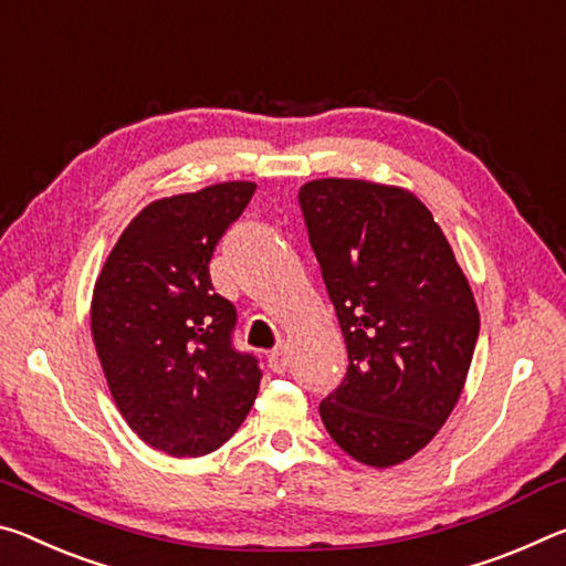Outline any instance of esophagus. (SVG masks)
Listing matches in <instances>:
<instances>
[{
	"label": "esophagus",
	"instance_id": "34e87169",
	"mask_svg": "<svg viewBox=\"0 0 566 566\" xmlns=\"http://www.w3.org/2000/svg\"><path fill=\"white\" fill-rule=\"evenodd\" d=\"M268 366H271L275 374H285V370H289V366H291V354H289V346L285 344H281V346H275L271 354H268Z\"/></svg>",
	"mask_w": 566,
	"mask_h": 566
}]
</instances>
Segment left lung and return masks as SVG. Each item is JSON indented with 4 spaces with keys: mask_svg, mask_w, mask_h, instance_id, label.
Wrapping results in <instances>:
<instances>
[{
    "mask_svg": "<svg viewBox=\"0 0 566 566\" xmlns=\"http://www.w3.org/2000/svg\"><path fill=\"white\" fill-rule=\"evenodd\" d=\"M298 200L348 350L344 384L318 406L323 426L360 464L396 467L437 437L464 391L474 293L411 190L321 178Z\"/></svg>",
    "mask_w": 566,
    "mask_h": 566,
    "instance_id": "left-lung-1",
    "label": "left lung"
}]
</instances>
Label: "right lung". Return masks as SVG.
Masks as SVG:
<instances>
[{"instance_id": "1", "label": "right lung", "mask_w": 566, "mask_h": 566, "mask_svg": "<svg viewBox=\"0 0 566 566\" xmlns=\"http://www.w3.org/2000/svg\"><path fill=\"white\" fill-rule=\"evenodd\" d=\"M253 192L233 180L150 202L97 275L90 326L109 394L129 429L170 457L220 449L261 386L258 360L233 348L235 305L208 271Z\"/></svg>"}]
</instances>
